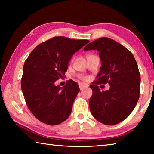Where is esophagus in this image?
Wrapping results in <instances>:
<instances>
[{"label":"esophagus","instance_id":"obj_1","mask_svg":"<svg viewBox=\"0 0 154 154\" xmlns=\"http://www.w3.org/2000/svg\"><path fill=\"white\" fill-rule=\"evenodd\" d=\"M79 89L82 90L84 89V88H87L88 87V85L87 84H84V83H79Z\"/></svg>","mask_w":154,"mask_h":154}]
</instances>
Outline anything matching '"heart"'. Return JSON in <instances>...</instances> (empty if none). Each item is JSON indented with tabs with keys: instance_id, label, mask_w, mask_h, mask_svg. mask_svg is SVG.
<instances>
[{
	"instance_id": "obj_1",
	"label": "heart",
	"mask_w": 154,
	"mask_h": 154,
	"mask_svg": "<svg viewBox=\"0 0 154 154\" xmlns=\"http://www.w3.org/2000/svg\"><path fill=\"white\" fill-rule=\"evenodd\" d=\"M79 77L82 80H84V81H87L88 79V77L86 76V75H79Z\"/></svg>"
}]
</instances>
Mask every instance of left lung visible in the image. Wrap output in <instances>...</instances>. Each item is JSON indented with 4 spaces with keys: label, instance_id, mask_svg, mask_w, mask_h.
<instances>
[{
    "label": "left lung",
    "instance_id": "obj_1",
    "mask_svg": "<svg viewBox=\"0 0 154 154\" xmlns=\"http://www.w3.org/2000/svg\"><path fill=\"white\" fill-rule=\"evenodd\" d=\"M98 50L102 66L96 80L90 85L92 96L90 109L96 120L115 125L124 120L133 111L140 96V77L132 54L111 38L92 41L83 50ZM108 82L110 89L100 91L97 85Z\"/></svg>",
    "mask_w": 154,
    "mask_h": 154
}]
</instances>
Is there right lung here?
Masks as SVG:
<instances>
[{
  "mask_svg": "<svg viewBox=\"0 0 154 154\" xmlns=\"http://www.w3.org/2000/svg\"><path fill=\"white\" fill-rule=\"evenodd\" d=\"M89 42L55 36L36 46L26 60L21 88L28 109L43 123L55 126L69 117L79 85L72 79L62 88L54 82L64 77L72 56Z\"/></svg>",
  "mask_w": 154,
  "mask_h": 154,
  "instance_id": "1",
  "label": "right lung"
}]
</instances>
